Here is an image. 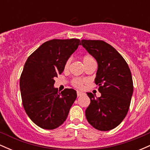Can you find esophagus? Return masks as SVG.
I'll return each mask as SVG.
<instances>
[{"mask_svg": "<svg viewBox=\"0 0 150 150\" xmlns=\"http://www.w3.org/2000/svg\"><path fill=\"white\" fill-rule=\"evenodd\" d=\"M82 94H84L83 92H80V91H77V97H80V96H82Z\"/></svg>", "mask_w": 150, "mask_h": 150, "instance_id": "obj_1", "label": "esophagus"}]
</instances>
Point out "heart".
<instances>
[{
    "instance_id": "b5f03b06",
    "label": "heart",
    "mask_w": 150,
    "mask_h": 150,
    "mask_svg": "<svg viewBox=\"0 0 150 150\" xmlns=\"http://www.w3.org/2000/svg\"><path fill=\"white\" fill-rule=\"evenodd\" d=\"M92 61H94V58H93L92 56H86L83 58H82V62H83L84 65L87 64V63H88L89 62H90ZM70 63V59H68V61H66V63H65V69H67V68H68ZM84 82H85V81H84V80H82V79L75 78L73 80V82H72V83H73V85L74 86V87H77V88H80V87H82V85H83Z\"/></svg>"
}]
</instances>
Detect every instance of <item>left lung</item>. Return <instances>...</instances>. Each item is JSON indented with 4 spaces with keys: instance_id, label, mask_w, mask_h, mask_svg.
Instances as JSON below:
<instances>
[{
    "instance_id": "8db88e82",
    "label": "left lung",
    "mask_w": 150,
    "mask_h": 150,
    "mask_svg": "<svg viewBox=\"0 0 150 150\" xmlns=\"http://www.w3.org/2000/svg\"><path fill=\"white\" fill-rule=\"evenodd\" d=\"M81 42L98 63L94 82L101 93L100 97L87 93L90 104L85 111L86 118L97 130H112L123 121L130 107L133 92L131 72L124 58L110 44L101 40Z\"/></svg>"
}]
</instances>
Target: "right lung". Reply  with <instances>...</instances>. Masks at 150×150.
<instances>
[{
    "label": "right lung",
    "instance_id": "obj_1",
    "mask_svg": "<svg viewBox=\"0 0 150 150\" xmlns=\"http://www.w3.org/2000/svg\"><path fill=\"white\" fill-rule=\"evenodd\" d=\"M80 39H53L29 56L20 80L22 104L36 125L53 130L63 124L77 98L73 89L59 92L55 77L63 73L68 58L80 45Z\"/></svg>",
    "mask_w": 150,
    "mask_h": 150
}]
</instances>
